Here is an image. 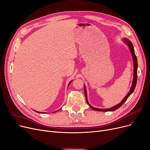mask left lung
<instances>
[{
  "mask_svg": "<svg viewBox=\"0 0 150 150\" xmlns=\"http://www.w3.org/2000/svg\"><path fill=\"white\" fill-rule=\"evenodd\" d=\"M124 41H125V43H126V44L128 45V47L131 50V54L132 56V59H133V61H134V79H133V81H132V86L131 89H130L129 93L127 94V96L124 98V99L119 103L118 105H116L114 107H113L112 108H108V109H100V108H94L93 107L91 106L89 103L88 102V99H87V93H86V89L85 88V86L84 87V94H85V98H86V102L88 103V104L89 105V106L92 108L94 110H96V111H100V112H112V111H115V110H117L118 108H119L122 104L125 103L126 100L127 99L128 97L130 96L134 91V89L135 88L136 86V84H137V67H138V64H137V57L135 56V51H134V48L133 47V45L132 43V42L130 41L127 38H125L124 39Z\"/></svg>",
  "mask_w": 150,
  "mask_h": 150,
  "instance_id": "1",
  "label": "left lung"
}]
</instances>
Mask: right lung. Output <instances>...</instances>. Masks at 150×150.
I'll return each mask as SVG.
<instances>
[{"label": "right lung", "instance_id": "obj_1", "mask_svg": "<svg viewBox=\"0 0 150 150\" xmlns=\"http://www.w3.org/2000/svg\"><path fill=\"white\" fill-rule=\"evenodd\" d=\"M70 83H69V84H70ZM59 110H60V109H59V110H57L56 112L59 111ZM35 112H37V113H44V112H43V113H42V112H37V111H35Z\"/></svg>", "mask_w": 150, "mask_h": 150}]
</instances>
